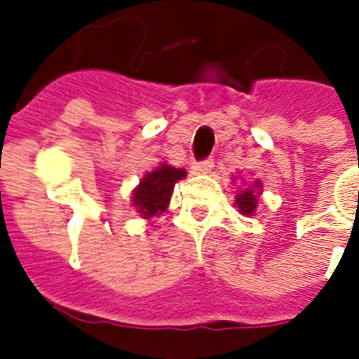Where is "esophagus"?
<instances>
[{
  "label": "esophagus",
  "mask_w": 359,
  "mask_h": 359,
  "mask_svg": "<svg viewBox=\"0 0 359 359\" xmlns=\"http://www.w3.org/2000/svg\"><path fill=\"white\" fill-rule=\"evenodd\" d=\"M214 168V160L212 158H208V160H203V162H197L191 165V171L197 175H208L212 171Z\"/></svg>",
  "instance_id": "1"
}]
</instances>
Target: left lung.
<instances>
[{
	"instance_id": "1",
	"label": "left lung",
	"mask_w": 359,
	"mask_h": 359,
	"mask_svg": "<svg viewBox=\"0 0 359 359\" xmlns=\"http://www.w3.org/2000/svg\"><path fill=\"white\" fill-rule=\"evenodd\" d=\"M235 180V177H233ZM262 194V182L259 179L253 180L251 184H244L235 196V207L242 216H255L259 197Z\"/></svg>"
}]
</instances>
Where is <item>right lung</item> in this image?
Returning a JSON list of instances; mask_svg holds the SVG:
<instances>
[{"label":"right lung","instance_id":"obj_1","mask_svg":"<svg viewBox=\"0 0 359 359\" xmlns=\"http://www.w3.org/2000/svg\"><path fill=\"white\" fill-rule=\"evenodd\" d=\"M186 169L160 163L152 171H147L140 179V184L132 191V207L143 219H151L168 210L173 188L179 180L186 179Z\"/></svg>","mask_w":359,"mask_h":359}]
</instances>
